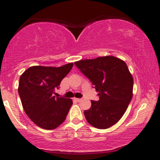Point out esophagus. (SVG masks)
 I'll use <instances>...</instances> for the list:
<instances>
[{"label": "esophagus", "mask_w": 160, "mask_h": 160, "mask_svg": "<svg viewBox=\"0 0 160 160\" xmlns=\"http://www.w3.org/2000/svg\"><path fill=\"white\" fill-rule=\"evenodd\" d=\"M74 100H75V101H76L77 102H80V101H82L81 98H74Z\"/></svg>", "instance_id": "1"}]
</instances>
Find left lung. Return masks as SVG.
I'll use <instances>...</instances> for the list:
<instances>
[{
	"label": "left lung",
	"instance_id": "left-lung-1",
	"mask_svg": "<svg viewBox=\"0 0 160 160\" xmlns=\"http://www.w3.org/2000/svg\"><path fill=\"white\" fill-rule=\"evenodd\" d=\"M74 65L98 92V101H91V108L84 111L86 121L98 129L116 124L132 98L133 79L126 63L107 56L75 62Z\"/></svg>",
	"mask_w": 160,
	"mask_h": 160
}]
</instances>
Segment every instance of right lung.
<instances>
[{"label": "right lung", "instance_id": "right-lung-1", "mask_svg": "<svg viewBox=\"0 0 160 160\" xmlns=\"http://www.w3.org/2000/svg\"><path fill=\"white\" fill-rule=\"evenodd\" d=\"M72 67L73 63L58 68L36 65L21 75L18 91L23 108L39 128L53 130L65 120L72 100L53 94Z\"/></svg>", "mask_w": 160, "mask_h": 160}]
</instances>
